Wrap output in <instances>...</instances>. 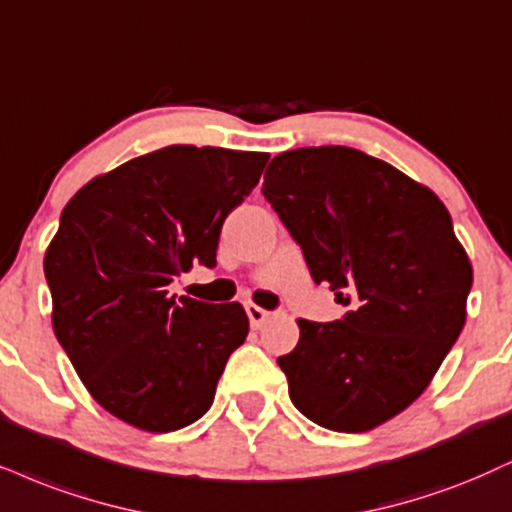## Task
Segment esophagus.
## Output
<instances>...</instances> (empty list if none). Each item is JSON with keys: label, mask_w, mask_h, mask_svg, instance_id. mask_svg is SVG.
Returning <instances> with one entry per match:
<instances>
[{"label": "esophagus", "mask_w": 512, "mask_h": 512, "mask_svg": "<svg viewBox=\"0 0 512 512\" xmlns=\"http://www.w3.org/2000/svg\"><path fill=\"white\" fill-rule=\"evenodd\" d=\"M245 312H248V319H250V323L255 328H260L264 321L269 319V312L267 309H262V307H257V304H245Z\"/></svg>", "instance_id": "34e87169"}]
</instances>
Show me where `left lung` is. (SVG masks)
Instances as JSON below:
<instances>
[{
    "label": "left lung",
    "instance_id": "8db88e82",
    "mask_svg": "<svg viewBox=\"0 0 512 512\" xmlns=\"http://www.w3.org/2000/svg\"><path fill=\"white\" fill-rule=\"evenodd\" d=\"M262 193L314 283L352 307L331 323L297 321V347L276 359L290 399L321 428H378L423 394L463 331L472 267L449 210L347 146L276 155Z\"/></svg>",
    "mask_w": 512,
    "mask_h": 512
}]
</instances>
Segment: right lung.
Masks as SVG:
<instances>
[{
  "mask_svg": "<svg viewBox=\"0 0 512 512\" xmlns=\"http://www.w3.org/2000/svg\"><path fill=\"white\" fill-rule=\"evenodd\" d=\"M269 153L167 146L82 186L44 255L51 323L89 394L146 432H174L212 406L248 335L238 302L167 295L193 264L215 267L226 215Z\"/></svg>",
  "mask_w": 512,
  "mask_h": 512,
  "instance_id": "1",
  "label": "right lung"
}]
</instances>
